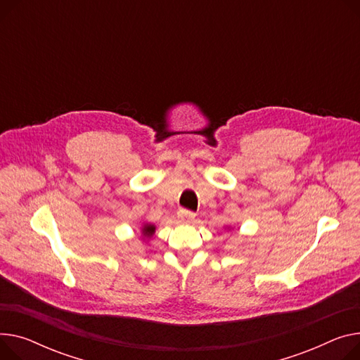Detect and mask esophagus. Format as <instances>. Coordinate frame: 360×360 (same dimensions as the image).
I'll use <instances>...</instances> for the list:
<instances>
[{"mask_svg": "<svg viewBox=\"0 0 360 360\" xmlns=\"http://www.w3.org/2000/svg\"><path fill=\"white\" fill-rule=\"evenodd\" d=\"M178 219L184 223H191L195 219V214L193 211H188V210H179L178 212Z\"/></svg>", "mask_w": 360, "mask_h": 360, "instance_id": "obj_1", "label": "esophagus"}]
</instances>
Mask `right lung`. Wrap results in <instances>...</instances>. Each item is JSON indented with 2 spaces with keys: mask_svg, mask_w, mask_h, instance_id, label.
Here are the masks:
<instances>
[{
  "mask_svg": "<svg viewBox=\"0 0 360 360\" xmlns=\"http://www.w3.org/2000/svg\"><path fill=\"white\" fill-rule=\"evenodd\" d=\"M155 230H156V227L153 224H145V226L141 227V236L149 238V237H152L155 234Z\"/></svg>",
  "mask_w": 360,
  "mask_h": 360,
  "instance_id": "add662e5",
  "label": "right lung"
}]
</instances>
